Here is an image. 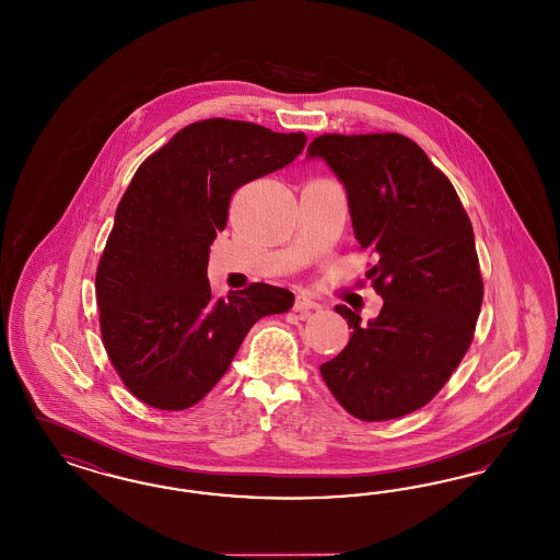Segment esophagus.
Masks as SVG:
<instances>
[{"label":"esophagus","instance_id":"1","mask_svg":"<svg viewBox=\"0 0 560 560\" xmlns=\"http://www.w3.org/2000/svg\"><path fill=\"white\" fill-rule=\"evenodd\" d=\"M318 308V304L311 300V298H306V295H298L295 298V302H293V313H311V311H316Z\"/></svg>","mask_w":560,"mask_h":560}]
</instances>
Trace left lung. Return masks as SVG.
<instances>
[{
	"instance_id": "1",
	"label": "left lung",
	"mask_w": 560,
	"mask_h": 560,
	"mask_svg": "<svg viewBox=\"0 0 560 560\" xmlns=\"http://www.w3.org/2000/svg\"><path fill=\"white\" fill-rule=\"evenodd\" d=\"M343 180L360 249L375 254L366 277L383 298L375 320L336 306L352 336L320 375L352 417L389 421L419 410L469 350L483 279L469 214L446 175L400 133L314 137Z\"/></svg>"
}]
</instances>
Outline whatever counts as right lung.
Returning a JSON list of instances; mask_svg holds the SVG:
<instances>
[{"mask_svg":"<svg viewBox=\"0 0 560 560\" xmlns=\"http://www.w3.org/2000/svg\"><path fill=\"white\" fill-rule=\"evenodd\" d=\"M304 133L208 118L141 162L95 272L102 341L125 387L158 410L189 408L221 381L256 320L288 313L267 283L214 298L208 249L231 196L302 154Z\"/></svg>","mask_w":560,"mask_h":560,"instance_id":"add662e5","label":"right lung"}]
</instances>
